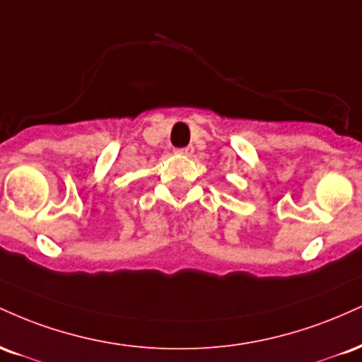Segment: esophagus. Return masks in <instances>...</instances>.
Returning a JSON list of instances; mask_svg holds the SVG:
<instances>
[{
    "instance_id": "34e87169",
    "label": "esophagus",
    "mask_w": 362,
    "mask_h": 362,
    "mask_svg": "<svg viewBox=\"0 0 362 362\" xmlns=\"http://www.w3.org/2000/svg\"><path fill=\"white\" fill-rule=\"evenodd\" d=\"M175 153H177V155H180V156H190L194 153V148L192 146L178 148V149H175Z\"/></svg>"
}]
</instances>
